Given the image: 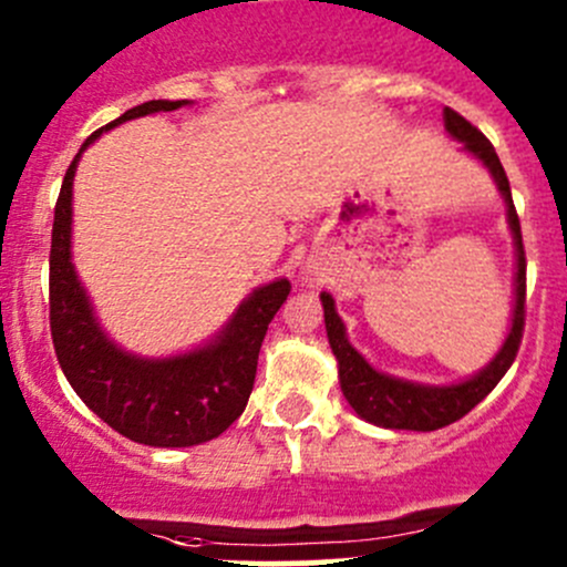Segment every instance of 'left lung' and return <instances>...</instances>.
<instances>
[{"label":"left lung","mask_w":567,"mask_h":567,"mask_svg":"<svg viewBox=\"0 0 567 567\" xmlns=\"http://www.w3.org/2000/svg\"><path fill=\"white\" fill-rule=\"evenodd\" d=\"M444 131L461 142L463 151L468 156L477 158L491 177H494L496 188H499L502 199L507 208V227L513 236V249H516V274H513V312H511V329H507L505 342L499 351L494 353L483 370H477L468 379L455 381V384H420V381H405L398 375L381 373L375 370L357 348L348 342V331L342 318L337 316L334 299L329 293H320V305H323L326 334H329L331 353L337 357V379H340V390L351 409L362 416L364 422L379 427H390V431H439L444 425H453L463 414L474 409L480 400L485 398L507 368L516 359L518 346H522L524 331V299H527V257H524L522 244V225H518V214L513 208L511 183H507L505 169H502L499 156H496L494 145L474 128L468 120H463L453 109H444Z\"/></svg>","instance_id":"obj_1"}]
</instances>
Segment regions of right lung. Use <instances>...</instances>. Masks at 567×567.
I'll list each match as a JSON object with an SVG mask.
<instances>
[{
  "instance_id": "1",
  "label": "right lung",
  "mask_w": 567,
  "mask_h": 567,
  "mask_svg": "<svg viewBox=\"0 0 567 567\" xmlns=\"http://www.w3.org/2000/svg\"><path fill=\"white\" fill-rule=\"evenodd\" d=\"M181 106H188V101H147L87 136L62 181L51 227L49 318L62 373L93 414L147 447H194L210 442L244 414L262 337L290 293L285 277L260 285L208 342L173 357L125 351L101 326L71 255L79 158L114 125Z\"/></svg>"
}]
</instances>
